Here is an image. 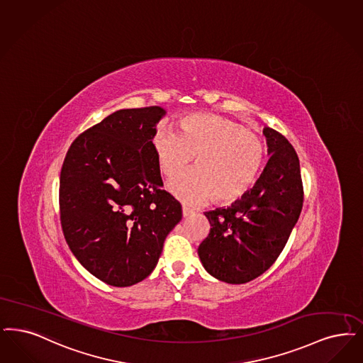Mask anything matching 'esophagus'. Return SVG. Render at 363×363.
<instances>
[{"label":"esophagus","mask_w":363,"mask_h":363,"mask_svg":"<svg viewBox=\"0 0 363 363\" xmlns=\"http://www.w3.org/2000/svg\"><path fill=\"white\" fill-rule=\"evenodd\" d=\"M182 215H184V218H188V216L193 215V211H191L190 208H188V206L182 205Z\"/></svg>","instance_id":"esophagus-1"}]
</instances>
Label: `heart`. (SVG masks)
Masks as SVG:
<instances>
[{
  "instance_id": "1",
  "label": "heart",
  "mask_w": 363,
  "mask_h": 363,
  "mask_svg": "<svg viewBox=\"0 0 363 363\" xmlns=\"http://www.w3.org/2000/svg\"><path fill=\"white\" fill-rule=\"evenodd\" d=\"M178 133L162 130L152 140L160 172L167 178L182 173L194 157L196 169L170 182L175 197L189 203L220 205L242 200L261 170V138L238 121L220 115H189L178 121Z\"/></svg>"
}]
</instances>
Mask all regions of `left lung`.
<instances>
[{
	"instance_id": "1",
	"label": "left lung",
	"mask_w": 363,
	"mask_h": 363,
	"mask_svg": "<svg viewBox=\"0 0 363 363\" xmlns=\"http://www.w3.org/2000/svg\"><path fill=\"white\" fill-rule=\"evenodd\" d=\"M272 154L254 189L231 208L205 212L211 230L199 255L211 276L246 284L277 261L300 218L304 188L300 162L289 140L263 130Z\"/></svg>"
}]
</instances>
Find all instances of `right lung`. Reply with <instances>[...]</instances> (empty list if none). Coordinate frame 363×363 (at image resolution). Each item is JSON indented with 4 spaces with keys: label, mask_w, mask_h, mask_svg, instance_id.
I'll return each instance as SVG.
<instances>
[{
    "label": "right lung",
    "mask_w": 363,
    "mask_h": 363,
    "mask_svg": "<svg viewBox=\"0 0 363 363\" xmlns=\"http://www.w3.org/2000/svg\"><path fill=\"white\" fill-rule=\"evenodd\" d=\"M160 106L121 109L79 133L60 170L59 213L74 257L112 286H130L155 269L166 236L182 218L160 189L152 150Z\"/></svg>",
    "instance_id": "add662e5"
}]
</instances>
